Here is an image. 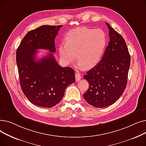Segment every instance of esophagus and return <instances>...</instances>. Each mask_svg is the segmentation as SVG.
<instances>
[{"mask_svg": "<svg viewBox=\"0 0 146 146\" xmlns=\"http://www.w3.org/2000/svg\"><path fill=\"white\" fill-rule=\"evenodd\" d=\"M75 78H76V80L78 82L80 79H81V76L78 74V73H76L75 74Z\"/></svg>", "mask_w": 146, "mask_h": 146, "instance_id": "obj_1", "label": "esophagus"}]
</instances>
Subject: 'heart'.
<instances>
[{"label": "heart", "mask_w": 146, "mask_h": 146, "mask_svg": "<svg viewBox=\"0 0 146 146\" xmlns=\"http://www.w3.org/2000/svg\"><path fill=\"white\" fill-rule=\"evenodd\" d=\"M107 43L108 38L102 29L78 27L67 33L65 44L59 45L58 51L65 64L72 63L77 57L79 67L91 68L101 60Z\"/></svg>", "instance_id": "1"}]
</instances>
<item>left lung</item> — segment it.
Segmentation results:
<instances>
[{"instance_id": "8db88e82", "label": "left lung", "mask_w": 146, "mask_h": 146, "mask_svg": "<svg viewBox=\"0 0 146 146\" xmlns=\"http://www.w3.org/2000/svg\"><path fill=\"white\" fill-rule=\"evenodd\" d=\"M110 42L99 63L89 70L84 79L89 88L83 94L86 101L97 108L115 102L125 89L130 55L125 40L108 23Z\"/></svg>"}]
</instances>
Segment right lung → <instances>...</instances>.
<instances>
[{
  "instance_id": "obj_1",
  "label": "right lung",
  "mask_w": 146,
  "mask_h": 146,
  "mask_svg": "<svg viewBox=\"0 0 146 146\" xmlns=\"http://www.w3.org/2000/svg\"><path fill=\"white\" fill-rule=\"evenodd\" d=\"M62 25H42L29 31L17 50L20 85L28 100L40 107L51 108L62 99L66 88L75 82L74 70L61 67L52 52L54 40ZM48 49L47 57L35 60L36 49Z\"/></svg>"
}]
</instances>
